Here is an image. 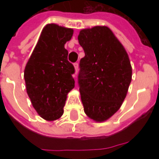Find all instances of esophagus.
<instances>
[{"instance_id": "1", "label": "esophagus", "mask_w": 159, "mask_h": 159, "mask_svg": "<svg viewBox=\"0 0 159 159\" xmlns=\"http://www.w3.org/2000/svg\"><path fill=\"white\" fill-rule=\"evenodd\" d=\"M74 67H75V71H76V74L78 72V64L77 63H75L74 64Z\"/></svg>"}]
</instances>
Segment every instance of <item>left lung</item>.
<instances>
[{
    "instance_id": "left-lung-1",
    "label": "left lung",
    "mask_w": 159,
    "mask_h": 159,
    "mask_svg": "<svg viewBox=\"0 0 159 159\" xmlns=\"http://www.w3.org/2000/svg\"><path fill=\"white\" fill-rule=\"evenodd\" d=\"M78 42L85 52L78 74L84 111L91 119L103 122L117 112L126 97L132 77L129 59L107 26L82 30Z\"/></svg>"
}]
</instances>
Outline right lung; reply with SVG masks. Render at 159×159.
<instances>
[{"mask_svg": "<svg viewBox=\"0 0 159 159\" xmlns=\"http://www.w3.org/2000/svg\"><path fill=\"white\" fill-rule=\"evenodd\" d=\"M72 35V29L47 25L25 69L26 90L33 107L48 121L62 116L67 93L75 87V68L65 48Z\"/></svg>", "mask_w": 159, "mask_h": 159, "instance_id": "obj_1", "label": "right lung"}]
</instances>
